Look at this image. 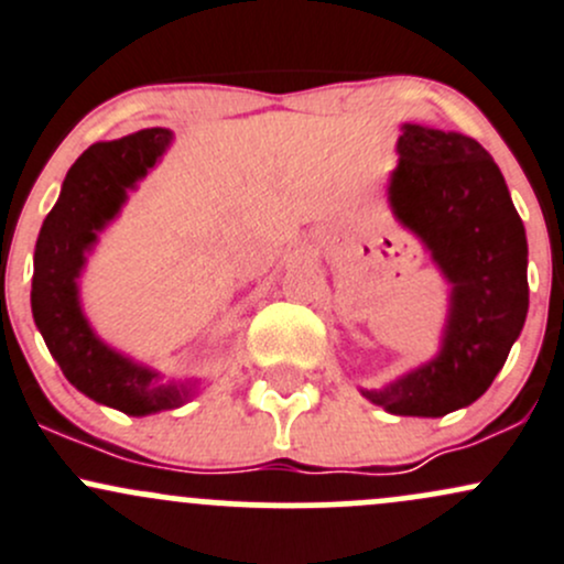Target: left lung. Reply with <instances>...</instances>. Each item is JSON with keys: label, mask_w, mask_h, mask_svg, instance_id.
Returning a JSON list of instances; mask_svg holds the SVG:
<instances>
[{"label": "left lung", "mask_w": 564, "mask_h": 564, "mask_svg": "<svg viewBox=\"0 0 564 564\" xmlns=\"http://www.w3.org/2000/svg\"><path fill=\"white\" fill-rule=\"evenodd\" d=\"M388 187L393 216L431 251L449 292L442 348L423 367L361 391L391 414L442 417L474 404L528 318V238L490 152L455 131L404 122Z\"/></svg>", "instance_id": "obj_1"}]
</instances>
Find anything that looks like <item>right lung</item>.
Wrapping results in <instances>:
<instances>
[{"instance_id": "add662e5", "label": "right lung", "mask_w": 564, "mask_h": 564, "mask_svg": "<svg viewBox=\"0 0 564 564\" xmlns=\"http://www.w3.org/2000/svg\"><path fill=\"white\" fill-rule=\"evenodd\" d=\"M171 139L165 128H147L88 147L66 173L34 249L31 313L47 350L79 393L133 417L182 406L189 382L165 386L154 369L101 343L79 305L77 278L98 232L120 214L128 189L154 169Z\"/></svg>"}]
</instances>
